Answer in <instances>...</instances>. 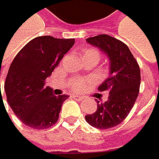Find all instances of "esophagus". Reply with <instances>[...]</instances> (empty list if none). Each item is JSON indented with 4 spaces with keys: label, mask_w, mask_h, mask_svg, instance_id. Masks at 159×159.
I'll return each instance as SVG.
<instances>
[{
    "label": "esophagus",
    "mask_w": 159,
    "mask_h": 159,
    "mask_svg": "<svg viewBox=\"0 0 159 159\" xmlns=\"http://www.w3.org/2000/svg\"><path fill=\"white\" fill-rule=\"evenodd\" d=\"M72 97H73L74 99L78 100V101H81L82 99H84V96H80V95H78V94H73Z\"/></svg>",
    "instance_id": "34e87169"
}]
</instances>
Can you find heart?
Segmentation results:
<instances>
[{
    "mask_svg": "<svg viewBox=\"0 0 159 159\" xmlns=\"http://www.w3.org/2000/svg\"><path fill=\"white\" fill-rule=\"evenodd\" d=\"M82 59L86 60V59H93L96 60L97 62L100 59V53L96 48H89L87 49H85L82 53ZM70 88L74 90H80L83 86H84V80L79 78H75L72 80V82L70 83Z\"/></svg>",
    "mask_w": 159,
    "mask_h": 159,
    "instance_id": "1",
    "label": "heart"
}]
</instances>
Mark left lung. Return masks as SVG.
Listing matches in <instances>:
<instances>
[{"label":"left lung","instance_id":"8db88e82","mask_svg":"<svg viewBox=\"0 0 159 159\" xmlns=\"http://www.w3.org/2000/svg\"><path fill=\"white\" fill-rule=\"evenodd\" d=\"M105 52L111 61V74L98 88L109 93L106 102L97 101V110L86 115L93 127L106 130L120 124L132 111L140 88V69L126 44L116 38L101 34L86 39Z\"/></svg>","mask_w":159,"mask_h":159}]
</instances>
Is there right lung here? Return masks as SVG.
<instances>
[{
	"label": "right lung",
	"instance_id": "add662e5",
	"mask_svg": "<svg viewBox=\"0 0 159 159\" xmlns=\"http://www.w3.org/2000/svg\"><path fill=\"white\" fill-rule=\"evenodd\" d=\"M74 43V39L39 36L29 41L14 58L4 90L10 108L25 125L44 130L57 123L63 103L69 96L54 95L52 89L46 87V79ZM0 93L2 99L1 89Z\"/></svg>",
	"mask_w": 159,
	"mask_h": 159
}]
</instances>
